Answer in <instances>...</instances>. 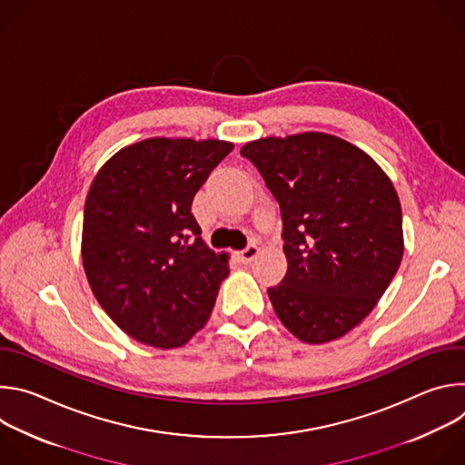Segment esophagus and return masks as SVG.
Segmentation results:
<instances>
[{
	"mask_svg": "<svg viewBox=\"0 0 465 465\" xmlns=\"http://www.w3.org/2000/svg\"><path fill=\"white\" fill-rule=\"evenodd\" d=\"M257 253H259V246H257V244H248L244 250L239 252V259H241L242 262H252Z\"/></svg>",
	"mask_w": 465,
	"mask_h": 465,
	"instance_id": "34e87169",
	"label": "esophagus"
}]
</instances>
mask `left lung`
<instances>
[{
    "instance_id": "obj_1",
    "label": "left lung",
    "mask_w": 465,
    "mask_h": 465,
    "mask_svg": "<svg viewBox=\"0 0 465 465\" xmlns=\"http://www.w3.org/2000/svg\"><path fill=\"white\" fill-rule=\"evenodd\" d=\"M282 210L289 269L272 307L307 344L344 337L388 289L403 259L400 196L359 147L323 132L246 143Z\"/></svg>"
}]
</instances>
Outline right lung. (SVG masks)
Wrapping results in <instances>:
<instances>
[{"instance_id":"right-lung-1","label":"right lung","mask_w":465,"mask_h":465,"mask_svg":"<svg viewBox=\"0 0 465 465\" xmlns=\"http://www.w3.org/2000/svg\"><path fill=\"white\" fill-rule=\"evenodd\" d=\"M232 149L219 140L151 138L121 149L94 178L84 272L106 314L142 344L183 346L212 314L228 259L206 246L191 204Z\"/></svg>"}]
</instances>
